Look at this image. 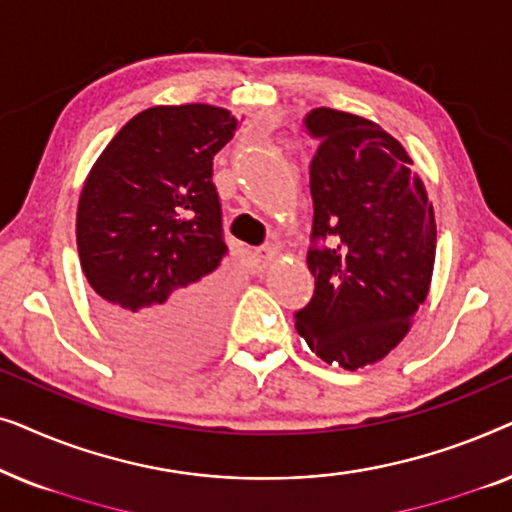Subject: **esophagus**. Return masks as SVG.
Wrapping results in <instances>:
<instances>
[{
    "instance_id": "esophagus-1",
    "label": "esophagus",
    "mask_w": 512,
    "mask_h": 512,
    "mask_svg": "<svg viewBox=\"0 0 512 512\" xmlns=\"http://www.w3.org/2000/svg\"><path fill=\"white\" fill-rule=\"evenodd\" d=\"M275 256H277V249L275 247L256 249L254 251V265H256L258 270H265L272 261H275Z\"/></svg>"
}]
</instances>
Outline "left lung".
Returning a JSON list of instances; mask_svg holds the SVG:
<instances>
[{
  "label": "left lung",
  "mask_w": 512,
  "mask_h": 512,
  "mask_svg": "<svg viewBox=\"0 0 512 512\" xmlns=\"http://www.w3.org/2000/svg\"><path fill=\"white\" fill-rule=\"evenodd\" d=\"M317 139L307 268L314 296L296 328L319 359L359 370L410 331L436 261V219L401 142L380 125L319 107L305 116Z\"/></svg>",
  "instance_id": "8db88e82"
}]
</instances>
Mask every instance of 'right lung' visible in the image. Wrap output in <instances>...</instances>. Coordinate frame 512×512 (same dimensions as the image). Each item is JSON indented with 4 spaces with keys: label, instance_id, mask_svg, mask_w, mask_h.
Wrapping results in <instances>:
<instances>
[{
    "label": "right lung",
    "instance_id": "obj_1",
    "mask_svg": "<svg viewBox=\"0 0 512 512\" xmlns=\"http://www.w3.org/2000/svg\"><path fill=\"white\" fill-rule=\"evenodd\" d=\"M237 118L212 104L151 107L95 160L76 247L102 326L139 361L186 368L219 338L226 284L214 156Z\"/></svg>",
    "mask_w": 512,
    "mask_h": 512
}]
</instances>
